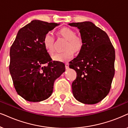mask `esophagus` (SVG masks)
Returning a JSON list of instances; mask_svg holds the SVG:
<instances>
[{"label": "esophagus", "mask_w": 128, "mask_h": 128, "mask_svg": "<svg viewBox=\"0 0 128 128\" xmlns=\"http://www.w3.org/2000/svg\"><path fill=\"white\" fill-rule=\"evenodd\" d=\"M65 67L66 69H68V68H69V64H68V62L65 63Z\"/></svg>", "instance_id": "esophagus-1"}]
</instances>
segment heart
<instances>
[{"label":"heart","mask_w":128,"mask_h":128,"mask_svg":"<svg viewBox=\"0 0 128 128\" xmlns=\"http://www.w3.org/2000/svg\"><path fill=\"white\" fill-rule=\"evenodd\" d=\"M59 34L67 40L66 50L63 52L58 53L53 56V59L58 62H66L72 59L74 55V50L78 52L82 49L83 40L80 36H76L75 32L69 28L64 27L58 32ZM54 36L52 33L48 32L44 34L43 39L44 49L50 54H53L54 49Z\"/></svg>","instance_id":"b5f03b06"}]
</instances>
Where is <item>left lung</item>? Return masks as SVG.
Here are the masks:
<instances>
[{
  "mask_svg": "<svg viewBox=\"0 0 128 128\" xmlns=\"http://www.w3.org/2000/svg\"><path fill=\"white\" fill-rule=\"evenodd\" d=\"M79 29L83 46L77 57L69 62L76 72L72 84L76 100L95 104L109 94L115 74V49L105 32L90 22L72 23Z\"/></svg>",
  "mask_w": 128,
  "mask_h": 128,
  "instance_id": "obj_1",
  "label": "left lung"
}]
</instances>
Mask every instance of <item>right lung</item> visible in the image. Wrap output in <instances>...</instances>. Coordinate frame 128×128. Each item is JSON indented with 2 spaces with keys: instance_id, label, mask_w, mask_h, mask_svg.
I'll return each instance as SVG.
<instances>
[{
  "instance_id": "add662e5",
  "label": "right lung",
  "mask_w": 128,
  "mask_h": 128,
  "mask_svg": "<svg viewBox=\"0 0 128 128\" xmlns=\"http://www.w3.org/2000/svg\"><path fill=\"white\" fill-rule=\"evenodd\" d=\"M59 24L34 20L19 30L11 46L10 74L16 92L26 100L48 99L54 80L65 71L64 64L52 61L43 44L44 34Z\"/></svg>"
}]
</instances>
